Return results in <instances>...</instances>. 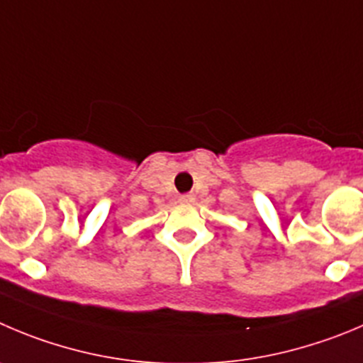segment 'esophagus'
Returning <instances> with one entry per match:
<instances>
[{"instance_id":"34e87169","label":"esophagus","mask_w":363,"mask_h":363,"mask_svg":"<svg viewBox=\"0 0 363 363\" xmlns=\"http://www.w3.org/2000/svg\"><path fill=\"white\" fill-rule=\"evenodd\" d=\"M179 203H184V205H189V203H194L196 201V196L194 194H182L178 198Z\"/></svg>"}]
</instances>
